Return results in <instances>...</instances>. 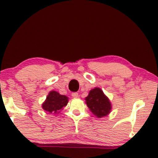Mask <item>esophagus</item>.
Returning <instances> with one entry per match:
<instances>
[{"label": "esophagus", "instance_id": "34e87169", "mask_svg": "<svg viewBox=\"0 0 158 158\" xmlns=\"http://www.w3.org/2000/svg\"><path fill=\"white\" fill-rule=\"evenodd\" d=\"M72 97H73V98H78V97H79V94L77 93V92L72 93Z\"/></svg>", "mask_w": 158, "mask_h": 158}]
</instances>
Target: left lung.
Instances as JSON below:
<instances>
[{
	"label": "left lung",
	"instance_id": "8db88e82",
	"mask_svg": "<svg viewBox=\"0 0 158 158\" xmlns=\"http://www.w3.org/2000/svg\"><path fill=\"white\" fill-rule=\"evenodd\" d=\"M85 100L90 111L98 118L107 116L111 110L110 100L99 88L90 90Z\"/></svg>",
	"mask_w": 158,
	"mask_h": 158
}]
</instances>
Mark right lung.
I'll return each mask as SVG.
<instances>
[{
    "mask_svg": "<svg viewBox=\"0 0 158 158\" xmlns=\"http://www.w3.org/2000/svg\"><path fill=\"white\" fill-rule=\"evenodd\" d=\"M68 102V97L61 95L55 90H52L49 93L46 100L42 104V108L50 114H57L67 106Z\"/></svg>",
    "mask_w": 158,
    "mask_h": 158,
    "instance_id": "right-lung-1",
    "label": "right lung"
}]
</instances>
